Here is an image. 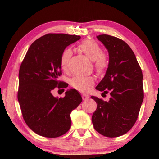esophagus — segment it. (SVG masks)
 Segmentation results:
<instances>
[{
    "label": "esophagus",
    "mask_w": 159,
    "mask_h": 159,
    "mask_svg": "<svg viewBox=\"0 0 159 159\" xmlns=\"http://www.w3.org/2000/svg\"><path fill=\"white\" fill-rule=\"evenodd\" d=\"M82 99H83V100H88V98H89V95H86V94H82Z\"/></svg>",
    "instance_id": "1"
}]
</instances>
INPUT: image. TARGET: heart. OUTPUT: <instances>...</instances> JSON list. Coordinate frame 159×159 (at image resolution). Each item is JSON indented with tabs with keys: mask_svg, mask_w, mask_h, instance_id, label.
<instances>
[{
	"mask_svg": "<svg viewBox=\"0 0 159 159\" xmlns=\"http://www.w3.org/2000/svg\"><path fill=\"white\" fill-rule=\"evenodd\" d=\"M78 48L84 53L91 61H94L95 67L98 73L103 72L108 66V58L105 53H102V49L98 43L93 40H84L78 45ZM71 54V50L69 48H65L61 55L60 63L61 68L66 69ZM95 83L94 78L92 77H80L76 76L70 80L71 85L76 90L81 92H87Z\"/></svg>",
	"mask_w": 159,
	"mask_h": 159,
	"instance_id": "obj_1",
	"label": "heart"
}]
</instances>
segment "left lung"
Masks as SVG:
<instances>
[{
  "label": "left lung",
  "mask_w": 159,
  "mask_h": 159,
  "mask_svg": "<svg viewBox=\"0 0 159 159\" xmlns=\"http://www.w3.org/2000/svg\"><path fill=\"white\" fill-rule=\"evenodd\" d=\"M98 40L108 52L109 61L104 77L95 89L110 92L108 101L91 96L97 103L92 116L95 129L102 135L116 138L131 129L143 101V73L129 45L121 39L100 34Z\"/></svg>",
  "instance_id": "obj_1"
}]
</instances>
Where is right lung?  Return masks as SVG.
Instances as JSON below:
<instances>
[{
  "mask_svg": "<svg viewBox=\"0 0 159 159\" xmlns=\"http://www.w3.org/2000/svg\"><path fill=\"white\" fill-rule=\"evenodd\" d=\"M80 38L75 34H45L30 45L21 63L19 103L26 124L39 135L58 138L68 132L71 125V111L82 101L75 89L67 90L65 96L60 98L51 93L57 86L68 87L58 80L61 75V55L67 46Z\"/></svg>",
  "mask_w": 159,
  "mask_h": 159,
  "instance_id": "obj_1",
  "label": "right lung"
}]
</instances>
